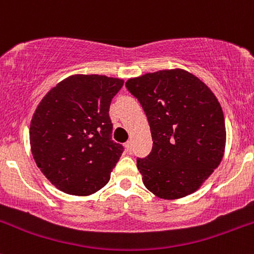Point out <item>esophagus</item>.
Masks as SVG:
<instances>
[{"label": "esophagus", "mask_w": 254, "mask_h": 254, "mask_svg": "<svg viewBox=\"0 0 254 254\" xmlns=\"http://www.w3.org/2000/svg\"><path fill=\"white\" fill-rule=\"evenodd\" d=\"M125 148H127V153H131L132 152V143H131V141L125 142Z\"/></svg>", "instance_id": "34e87169"}]
</instances>
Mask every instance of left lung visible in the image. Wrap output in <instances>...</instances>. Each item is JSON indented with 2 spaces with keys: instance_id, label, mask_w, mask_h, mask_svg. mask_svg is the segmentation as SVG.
I'll list each match as a JSON object with an SVG mask.
<instances>
[{
  "instance_id": "obj_1",
  "label": "left lung",
  "mask_w": 254,
  "mask_h": 254,
  "mask_svg": "<svg viewBox=\"0 0 254 254\" xmlns=\"http://www.w3.org/2000/svg\"><path fill=\"white\" fill-rule=\"evenodd\" d=\"M150 125L152 150L136 158L146 188L162 199L189 195L220 165L226 142L221 106L204 82L162 70L125 83Z\"/></svg>"
}]
</instances>
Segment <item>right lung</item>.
Wrapping results in <instances>:
<instances>
[{
    "mask_svg": "<svg viewBox=\"0 0 254 254\" xmlns=\"http://www.w3.org/2000/svg\"><path fill=\"white\" fill-rule=\"evenodd\" d=\"M123 79L75 75L43 98L30 123L33 157L60 190L89 195L103 188L124 151L112 139V99Z\"/></svg>",
    "mask_w": 254,
    "mask_h": 254,
    "instance_id": "obj_1",
    "label": "right lung"
}]
</instances>
